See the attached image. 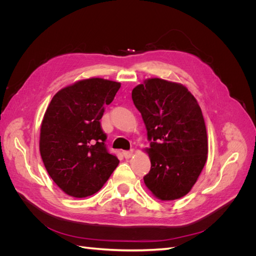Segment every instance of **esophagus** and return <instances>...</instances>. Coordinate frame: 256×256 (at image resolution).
Wrapping results in <instances>:
<instances>
[{
	"instance_id": "esophagus-1",
	"label": "esophagus",
	"mask_w": 256,
	"mask_h": 256,
	"mask_svg": "<svg viewBox=\"0 0 256 256\" xmlns=\"http://www.w3.org/2000/svg\"><path fill=\"white\" fill-rule=\"evenodd\" d=\"M132 154H134L132 150H124L122 152V156L125 157L126 159H129L131 156H132Z\"/></svg>"
}]
</instances>
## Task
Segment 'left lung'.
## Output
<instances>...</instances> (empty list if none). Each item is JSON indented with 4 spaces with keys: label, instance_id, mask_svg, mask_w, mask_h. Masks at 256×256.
Wrapping results in <instances>:
<instances>
[{
    "label": "left lung",
    "instance_id": "obj_1",
    "mask_svg": "<svg viewBox=\"0 0 256 256\" xmlns=\"http://www.w3.org/2000/svg\"><path fill=\"white\" fill-rule=\"evenodd\" d=\"M147 129L150 171L144 182L162 200L182 198L205 166L207 132L202 110L182 84L150 79L132 90Z\"/></svg>",
    "mask_w": 256,
    "mask_h": 256
}]
</instances>
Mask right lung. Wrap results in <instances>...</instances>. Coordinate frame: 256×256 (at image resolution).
Returning a JSON list of instances; mask_svg holds the SVG:
<instances>
[{
    "mask_svg": "<svg viewBox=\"0 0 256 256\" xmlns=\"http://www.w3.org/2000/svg\"><path fill=\"white\" fill-rule=\"evenodd\" d=\"M120 88L118 82L99 78L79 81L58 92L44 113L42 159L53 182L68 196L94 194L120 164L108 150L100 122Z\"/></svg>",
    "mask_w": 256,
    "mask_h": 256,
    "instance_id": "obj_1",
    "label": "right lung"
}]
</instances>
